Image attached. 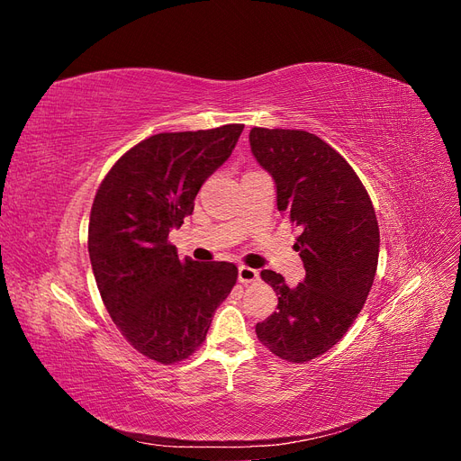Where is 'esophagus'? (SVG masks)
<instances>
[{
  "mask_svg": "<svg viewBox=\"0 0 461 461\" xmlns=\"http://www.w3.org/2000/svg\"><path fill=\"white\" fill-rule=\"evenodd\" d=\"M258 278H259V273L252 267H246V265H242V267L239 269V281L242 285H252L258 281Z\"/></svg>",
  "mask_w": 461,
  "mask_h": 461,
  "instance_id": "1",
  "label": "esophagus"
}]
</instances>
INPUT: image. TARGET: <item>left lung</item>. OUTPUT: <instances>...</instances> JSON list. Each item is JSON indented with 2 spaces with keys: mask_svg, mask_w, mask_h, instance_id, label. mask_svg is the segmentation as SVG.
<instances>
[{
  "mask_svg": "<svg viewBox=\"0 0 461 461\" xmlns=\"http://www.w3.org/2000/svg\"><path fill=\"white\" fill-rule=\"evenodd\" d=\"M249 146L276 185V207L300 229L305 267L296 288L265 269L276 312L256 325L259 342L290 364L325 354L364 308L379 261V222L369 194L340 153L305 131H249Z\"/></svg>",
  "mask_w": 461,
  "mask_h": 461,
  "instance_id": "1",
  "label": "left lung"
}]
</instances>
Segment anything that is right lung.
I'll return each mask as SVG.
<instances>
[{
  "label": "right lung",
  "instance_id": "add662e5",
  "mask_svg": "<svg viewBox=\"0 0 461 461\" xmlns=\"http://www.w3.org/2000/svg\"><path fill=\"white\" fill-rule=\"evenodd\" d=\"M244 124L159 132L115 161L90 212L88 252L105 310L127 342L163 366L203 344L212 317L239 278L227 261L180 259L169 230L229 159Z\"/></svg>",
  "mask_w": 461,
  "mask_h": 461
}]
</instances>
